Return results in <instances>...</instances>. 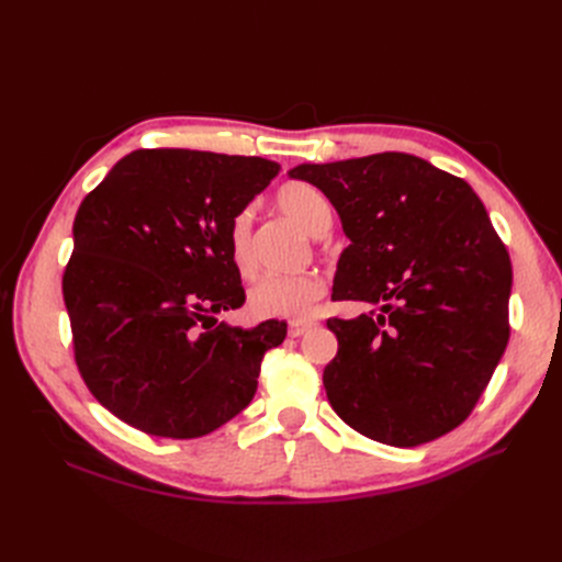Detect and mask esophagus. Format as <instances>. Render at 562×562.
<instances>
[{
	"label": "esophagus",
	"mask_w": 562,
	"mask_h": 562,
	"mask_svg": "<svg viewBox=\"0 0 562 562\" xmlns=\"http://www.w3.org/2000/svg\"><path fill=\"white\" fill-rule=\"evenodd\" d=\"M312 328H316V323H312V321H293L291 328H288V335L302 337V335H307Z\"/></svg>",
	"instance_id": "esophagus-1"
}]
</instances>
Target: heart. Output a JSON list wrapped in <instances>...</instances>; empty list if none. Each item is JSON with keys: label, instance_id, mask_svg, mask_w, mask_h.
<instances>
[{"label": "heart", "instance_id": "heart-1", "mask_svg": "<svg viewBox=\"0 0 562 562\" xmlns=\"http://www.w3.org/2000/svg\"><path fill=\"white\" fill-rule=\"evenodd\" d=\"M277 206L312 236L326 234L333 225L328 199L307 182H288L277 194ZM229 255L241 277H252L255 255L250 246V211H241L229 227ZM326 295V281L316 271L291 277H265L248 295V307L258 318H310L318 300Z\"/></svg>", "mask_w": 562, "mask_h": 562}]
</instances>
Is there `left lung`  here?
I'll list each match as a JSON object with an SVG mask.
<instances>
[{
    "label": "left lung",
    "instance_id": "1",
    "mask_svg": "<svg viewBox=\"0 0 562 562\" xmlns=\"http://www.w3.org/2000/svg\"><path fill=\"white\" fill-rule=\"evenodd\" d=\"M291 178L330 199L351 241L333 300L380 307L328 318L337 356L323 386L333 411L396 448L452 431L479 403L512 330V260L481 199L403 151L302 164Z\"/></svg>",
    "mask_w": 562,
    "mask_h": 562
}]
</instances>
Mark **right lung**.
<instances>
[{
	"label": "right lung",
	"instance_id": "1",
	"mask_svg": "<svg viewBox=\"0 0 562 562\" xmlns=\"http://www.w3.org/2000/svg\"><path fill=\"white\" fill-rule=\"evenodd\" d=\"M277 161L194 149H135L75 217L63 274L75 361L95 401L131 427L199 438L252 401L283 321H217L246 302L229 227Z\"/></svg>",
	"mask_w": 562,
	"mask_h": 562
}]
</instances>
